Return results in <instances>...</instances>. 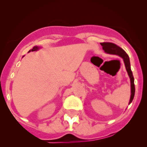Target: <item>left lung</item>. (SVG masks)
I'll return each mask as SVG.
<instances>
[{"label": "left lung", "mask_w": 147, "mask_h": 147, "mask_svg": "<svg viewBox=\"0 0 147 147\" xmlns=\"http://www.w3.org/2000/svg\"><path fill=\"white\" fill-rule=\"evenodd\" d=\"M101 45L102 46L103 50H104V52L106 53L111 54V55H115L117 56L122 57L124 60V65H125L126 70L128 72V75H129L130 77V80H131V98H130L129 104H131L132 102L133 98H134L135 95V84H134V78H133V75L131 71V63H130V60L129 55L126 54V52L123 50L122 48H121L120 47H119L115 43H109V42H104V43H100Z\"/></svg>", "instance_id": "1"}]
</instances>
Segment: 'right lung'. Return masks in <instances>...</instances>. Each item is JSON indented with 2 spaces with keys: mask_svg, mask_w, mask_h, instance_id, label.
<instances>
[{
  "mask_svg": "<svg viewBox=\"0 0 147 147\" xmlns=\"http://www.w3.org/2000/svg\"><path fill=\"white\" fill-rule=\"evenodd\" d=\"M38 49H39V47L38 46H34V48L32 49V50H30L29 52H34V51H36V50H38Z\"/></svg>",
  "mask_w": 147,
  "mask_h": 147,
  "instance_id": "add662e5",
  "label": "right lung"
}]
</instances>
